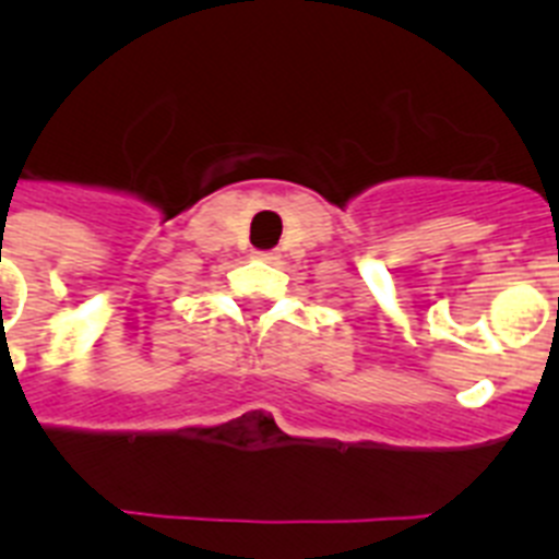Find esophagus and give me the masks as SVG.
Segmentation results:
<instances>
[{"label":"esophagus","instance_id":"1","mask_svg":"<svg viewBox=\"0 0 559 559\" xmlns=\"http://www.w3.org/2000/svg\"><path fill=\"white\" fill-rule=\"evenodd\" d=\"M257 260H263V263H274V260H276V254H274V251H257Z\"/></svg>","mask_w":559,"mask_h":559}]
</instances>
